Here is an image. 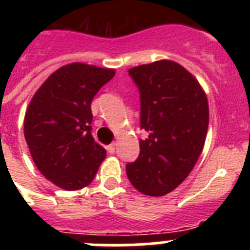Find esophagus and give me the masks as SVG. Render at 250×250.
<instances>
[{"label": "esophagus", "mask_w": 250, "mask_h": 250, "mask_svg": "<svg viewBox=\"0 0 250 250\" xmlns=\"http://www.w3.org/2000/svg\"><path fill=\"white\" fill-rule=\"evenodd\" d=\"M115 150H116V143H112V144H110L109 146H107V152H109V154H114Z\"/></svg>", "instance_id": "obj_1"}]
</instances>
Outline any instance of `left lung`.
<instances>
[{
    "instance_id": "8db88e82",
    "label": "left lung",
    "mask_w": 250,
    "mask_h": 250,
    "mask_svg": "<svg viewBox=\"0 0 250 250\" xmlns=\"http://www.w3.org/2000/svg\"><path fill=\"white\" fill-rule=\"evenodd\" d=\"M129 75L140 91V154L126 165L136 190L149 196L173 191L190 174L202 154L209 125L205 91L175 61L160 60L135 66Z\"/></svg>"
}]
</instances>
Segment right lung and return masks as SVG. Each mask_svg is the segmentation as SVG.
<instances>
[{
  "label": "right lung",
  "instance_id": "obj_1",
  "mask_svg": "<svg viewBox=\"0 0 250 250\" xmlns=\"http://www.w3.org/2000/svg\"><path fill=\"white\" fill-rule=\"evenodd\" d=\"M115 76L114 68L72 62L60 67L35 92L23 132L35 165L65 190L94 180L106 150L91 134V101Z\"/></svg>",
  "mask_w": 250,
  "mask_h": 250
}]
</instances>
